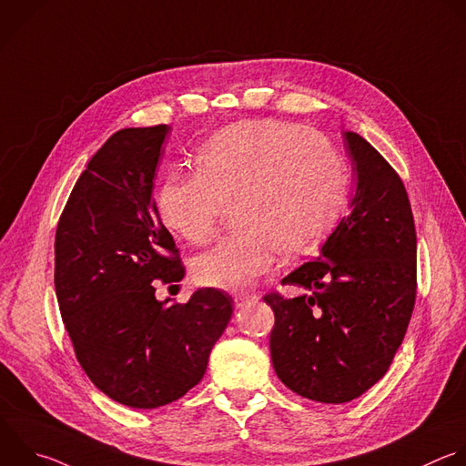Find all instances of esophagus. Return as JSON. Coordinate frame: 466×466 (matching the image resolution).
<instances>
[{"mask_svg":"<svg viewBox=\"0 0 466 466\" xmlns=\"http://www.w3.org/2000/svg\"><path fill=\"white\" fill-rule=\"evenodd\" d=\"M258 296L252 294V292H236L234 294V301H236V307H243L245 303H250V301H256Z\"/></svg>","mask_w":466,"mask_h":466,"instance_id":"34e87169","label":"esophagus"}]
</instances>
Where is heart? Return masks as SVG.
Listing matches in <instances>:
<instances>
[{
    "mask_svg": "<svg viewBox=\"0 0 466 466\" xmlns=\"http://www.w3.org/2000/svg\"><path fill=\"white\" fill-rule=\"evenodd\" d=\"M194 174L170 172L155 198L161 221L194 245L210 241L225 214L239 228L192 263L203 287L239 290L279 258L311 250L333 227L346 194L344 161L319 131L248 120L196 147Z\"/></svg>",
    "mask_w": 466,
    "mask_h": 466,
    "instance_id": "b5f03b06",
    "label": "heart"
}]
</instances>
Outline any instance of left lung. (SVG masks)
<instances>
[{"mask_svg":"<svg viewBox=\"0 0 466 466\" xmlns=\"http://www.w3.org/2000/svg\"><path fill=\"white\" fill-rule=\"evenodd\" d=\"M357 172L351 210L317 259L281 279L305 294L263 296L270 357L294 393L350 402L379 382L404 340L417 294V236L402 179L360 135L344 133Z\"/></svg>","mask_w":466,"mask_h":466,"instance_id":"1","label":"left lung"}]
</instances>
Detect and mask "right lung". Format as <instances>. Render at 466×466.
Returning <instances> with one entry per match:
<instances>
[{
  "mask_svg": "<svg viewBox=\"0 0 466 466\" xmlns=\"http://www.w3.org/2000/svg\"><path fill=\"white\" fill-rule=\"evenodd\" d=\"M168 133L167 124L113 133L78 177L55 238V289L76 360L102 393L137 410L192 390L232 317V298L212 287L187 303L155 298L159 283L185 276L153 199Z\"/></svg>",
  "mask_w": 466,
  "mask_h": 466,
  "instance_id": "add662e5",
  "label": "right lung"
}]
</instances>
